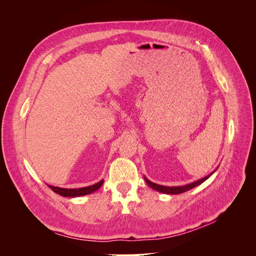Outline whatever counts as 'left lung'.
<instances>
[{
    "instance_id": "1",
    "label": "left lung",
    "mask_w": 256,
    "mask_h": 256,
    "mask_svg": "<svg viewBox=\"0 0 256 256\" xmlns=\"http://www.w3.org/2000/svg\"><path fill=\"white\" fill-rule=\"evenodd\" d=\"M212 175V174H210ZM208 175L204 178H202V180H200L196 182H192V184H186V186H180V187H166V186H161V184H154L152 182H150L147 178H145V182H147V184L150 186V188L157 190L159 192H162V193H166V194H180V193H184L186 191H189L190 189L196 187V186L200 184L202 182H204L207 178L210 176Z\"/></svg>"
}]
</instances>
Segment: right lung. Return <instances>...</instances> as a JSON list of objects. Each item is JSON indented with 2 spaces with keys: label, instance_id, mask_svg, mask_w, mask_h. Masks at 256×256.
Wrapping results in <instances>:
<instances>
[{
  "label": "right lung",
  "instance_id": "obj_1",
  "mask_svg": "<svg viewBox=\"0 0 256 256\" xmlns=\"http://www.w3.org/2000/svg\"><path fill=\"white\" fill-rule=\"evenodd\" d=\"M104 184V180H100L99 182L90 186V187L85 188H79V189H65V188H58V187H53V186H49V188L54 191L58 194L62 196H69V198H74V196H81L85 194H90V193L98 190L102 187Z\"/></svg>",
  "mask_w": 256,
  "mask_h": 256
}]
</instances>
